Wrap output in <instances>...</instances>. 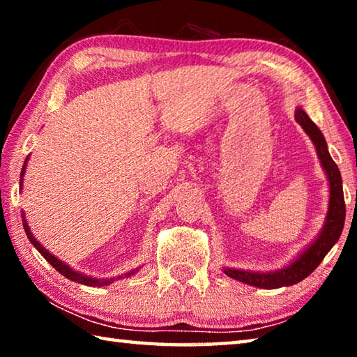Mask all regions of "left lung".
I'll return each mask as SVG.
<instances>
[{"instance_id": "1", "label": "left lung", "mask_w": 357, "mask_h": 357, "mask_svg": "<svg viewBox=\"0 0 357 357\" xmlns=\"http://www.w3.org/2000/svg\"><path fill=\"white\" fill-rule=\"evenodd\" d=\"M296 123L301 124L310 140L315 144L318 159L321 162V167L329 181V206L328 214H326L324 225L319 231L315 241L302 250L298 258H294L291 263L285 268L277 271H268V273H257V271H245V269H234V268H223V273L234 280H239L247 285L263 288V289H274L282 287H289L294 283H299L309 277L313 271L318 268V264L323 261V258L328 255V252L334 247L342 234L343 225H345V198H343V187L340 170L332 160L328 151L324 135L318 126L313 123L301 107L296 108L294 112Z\"/></svg>"}]
</instances>
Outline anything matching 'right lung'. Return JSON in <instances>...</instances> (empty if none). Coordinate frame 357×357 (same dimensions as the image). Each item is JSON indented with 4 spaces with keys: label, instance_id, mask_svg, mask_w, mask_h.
<instances>
[{
    "label": "right lung",
    "instance_id": "obj_1",
    "mask_svg": "<svg viewBox=\"0 0 357 357\" xmlns=\"http://www.w3.org/2000/svg\"><path fill=\"white\" fill-rule=\"evenodd\" d=\"M28 159H29V155L25 159V164H23V168H22V173H20V187H22V184H23V174H25V172H26V162H28ZM22 219H23V228H25V233H26V236H28V239H29V243H31V244L36 247V249L39 250L40 255L44 257V258L47 259V261L50 263V264L53 266V268H55V269L58 271L59 274L64 275L66 279H69V280H72V282L82 283V285H88V287H105V285H110V283H113L114 280H119V279H124V277L134 275L135 273H138V269H140V268H135V269L129 271V273L121 274V275H118V277H110V279H96V277L84 275V274H82V273H78V271L72 269L70 266H68L64 261H61V259L56 258L55 255H52V253L48 252V250L45 249V247L42 245V244L39 243V241L33 236L31 229H29L28 223H26L25 214H23V213H22Z\"/></svg>",
    "mask_w": 357,
    "mask_h": 357
}]
</instances>
